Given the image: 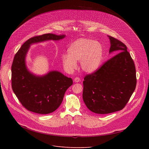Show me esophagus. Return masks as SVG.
<instances>
[{"label": "esophagus", "instance_id": "1", "mask_svg": "<svg viewBox=\"0 0 149 149\" xmlns=\"http://www.w3.org/2000/svg\"><path fill=\"white\" fill-rule=\"evenodd\" d=\"M75 82H76V83H78V82H79L80 81V79L79 77H75V79H74V80Z\"/></svg>", "mask_w": 149, "mask_h": 149}]
</instances>
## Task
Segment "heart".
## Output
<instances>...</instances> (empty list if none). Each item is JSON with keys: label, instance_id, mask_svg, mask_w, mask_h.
<instances>
[{"label": "heart", "instance_id": "obj_1", "mask_svg": "<svg viewBox=\"0 0 149 149\" xmlns=\"http://www.w3.org/2000/svg\"><path fill=\"white\" fill-rule=\"evenodd\" d=\"M68 54H63L61 60L64 68L72 72L77 68V62L80 61L81 69L86 73H92L98 69L103 57L101 45L89 38H80L70 46Z\"/></svg>", "mask_w": 149, "mask_h": 149}]
</instances>
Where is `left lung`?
Listing matches in <instances>:
<instances>
[{"mask_svg":"<svg viewBox=\"0 0 149 149\" xmlns=\"http://www.w3.org/2000/svg\"><path fill=\"white\" fill-rule=\"evenodd\" d=\"M109 37L111 45L109 52L116 54L95 72L86 75L83 82L84 102L91 111L98 114L122 110L136 85L135 66L127 46Z\"/></svg>","mask_w":149,"mask_h":149,"instance_id":"8db88e82","label":"left lung"}]
</instances>
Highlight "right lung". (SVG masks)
Here are the masks:
<instances>
[{
	"instance_id": "1",
	"label": "right lung",
	"mask_w": 149,
	"mask_h": 149,
	"mask_svg": "<svg viewBox=\"0 0 149 149\" xmlns=\"http://www.w3.org/2000/svg\"><path fill=\"white\" fill-rule=\"evenodd\" d=\"M65 37L53 34L34 36L23 43L15 54L11 66L12 89L22 106L29 111L39 114L54 112L73 83L71 78L58 71H51L42 77L30 73L25 65L29 46L45 40H59Z\"/></svg>"
}]
</instances>
